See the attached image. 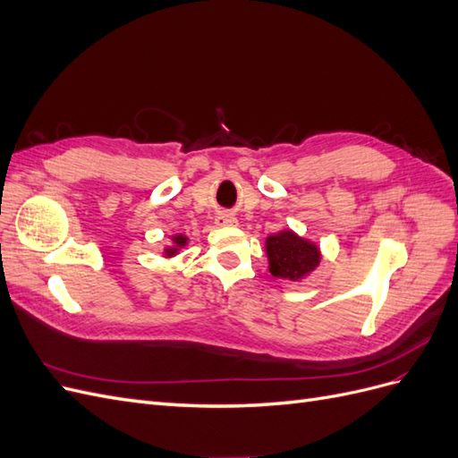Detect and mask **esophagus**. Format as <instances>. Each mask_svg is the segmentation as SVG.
I'll list each match as a JSON object with an SVG mask.
<instances>
[{"mask_svg": "<svg viewBox=\"0 0 458 458\" xmlns=\"http://www.w3.org/2000/svg\"><path fill=\"white\" fill-rule=\"evenodd\" d=\"M216 225L217 227H233V225H237V217L229 212H219L216 216Z\"/></svg>", "mask_w": 458, "mask_h": 458, "instance_id": "esophagus-1", "label": "esophagus"}]
</instances>
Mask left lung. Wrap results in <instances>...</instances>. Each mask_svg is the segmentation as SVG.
Masks as SVG:
<instances>
[{
  "label": "left lung",
  "instance_id": "left-lung-1",
  "mask_svg": "<svg viewBox=\"0 0 458 458\" xmlns=\"http://www.w3.org/2000/svg\"><path fill=\"white\" fill-rule=\"evenodd\" d=\"M269 273L279 279L301 281L321 261L318 246L308 239L298 237L294 231H279L266 239Z\"/></svg>",
  "mask_w": 458,
  "mask_h": 458
}]
</instances>
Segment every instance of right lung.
Masks as SVG:
<instances>
[{
	"label": "right lung",
	"mask_w": 458,
	"mask_h": 458,
	"mask_svg": "<svg viewBox=\"0 0 458 458\" xmlns=\"http://www.w3.org/2000/svg\"><path fill=\"white\" fill-rule=\"evenodd\" d=\"M172 242H174L172 246L164 248V256H165V258H172V256H175L179 250H182V248L187 244V237H185V234H174Z\"/></svg>",
	"instance_id": "obj_1"
}]
</instances>
